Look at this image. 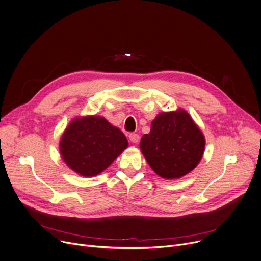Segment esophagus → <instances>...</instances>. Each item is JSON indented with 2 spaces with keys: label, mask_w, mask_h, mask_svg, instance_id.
Listing matches in <instances>:
<instances>
[{
  "label": "esophagus",
  "mask_w": 261,
  "mask_h": 261,
  "mask_svg": "<svg viewBox=\"0 0 261 261\" xmlns=\"http://www.w3.org/2000/svg\"><path fill=\"white\" fill-rule=\"evenodd\" d=\"M129 138H130L131 143L137 144L138 140H139V135L136 134V133H130V134H129Z\"/></svg>",
  "instance_id": "34e87169"
}]
</instances>
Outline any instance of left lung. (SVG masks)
<instances>
[{
  "label": "left lung",
  "mask_w": 261,
  "mask_h": 261,
  "mask_svg": "<svg viewBox=\"0 0 261 261\" xmlns=\"http://www.w3.org/2000/svg\"><path fill=\"white\" fill-rule=\"evenodd\" d=\"M140 150L152 170L164 179H179L192 172L205 149V137L185 110L161 112L151 131L140 139Z\"/></svg>",
  "instance_id": "1"
}]
</instances>
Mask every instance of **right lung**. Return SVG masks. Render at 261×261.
I'll return each mask as SVG.
<instances>
[{"label": "right lung", "instance_id": "obj_1", "mask_svg": "<svg viewBox=\"0 0 261 261\" xmlns=\"http://www.w3.org/2000/svg\"><path fill=\"white\" fill-rule=\"evenodd\" d=\"M128 147L124 133L106 118L91 115L70 122L60 139V154L67 167L83 177L106 170Z\"/></svg>", "mask_w": 261, "mask_h": 261}]
</instances>
